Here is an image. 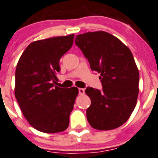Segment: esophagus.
I'll return each instance as SVG.
<instances>
[{"instance_id":"obj_1","label":"esophagus","mask_w":158,"mask_h":158,"mask_svg":"<svg viewBox=\"0 0 158 158\" xmlns=\"http://www.w3.org/2000/svg\"><path fill=\"white\" fill-rule=\"evenodd\" d=\"M78 91H79V94L80 95H84V93H85V89H83V88H79Z\"/></svg>"}]
</instances>
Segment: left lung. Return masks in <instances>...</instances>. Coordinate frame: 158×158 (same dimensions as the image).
<instances>
[{
  "label": "left lung",
  "mask_w": 158,
  "mask_h": 158,
  "mask_svg": "<svg viewBox=\"0 0 158 158\" xmlns=\"http://www.w3.org/2000/svg\"><path fill=\"white\" fill-rule=\"evenodd\" d=\"M75 44L91 69L100 74L103 87L86 89L91 99L88 122L99 130L118 128L129 119L138 98L139 73L133 54L118 38L102 31L77 35Z\"/></svg>",
  "instance_id": "8db88e82"
}]
</instances>
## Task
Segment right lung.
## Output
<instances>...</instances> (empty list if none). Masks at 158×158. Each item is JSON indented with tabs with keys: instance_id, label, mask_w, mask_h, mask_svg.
Masks as SVG:
<instances>
[{
	"instance_id": "right-lung-1",
	"label": "right lung",
	"mask_w": 158,
	"mask_h": 158,
	"mask_svg": "<svg viewBox=\"0 0 158 158\" xmlns=\"http://www.w3.org/2000/svg\"><path fill=\"white\" fill-rule=\"evenodd\" d=\"M74 35L30 44L19 60L15 74V96L28 123L46 133L62 132L78 94L77 87L56 86L59 60L73 44Z\"/></svg>"
}]
</instances>
